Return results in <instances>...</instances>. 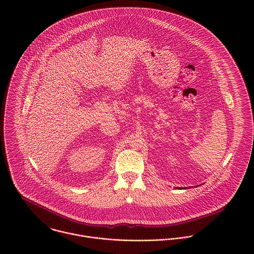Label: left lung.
Masks as SVG:
<instances>
[{
    "instance_id": "1",
    "label": "left lung",
    "mask_w": 254,
    "mask_h": 254,
    "mask_svg": "<svg viewBox=\"0 0 254 254\" xmlns=\"http://www.w3.org/2000/svg\"><path fill=\"white\" fill-rule=\"evenodd\" d=\"M177 189H187V188H177Z\"/></svg>"
}]
</instances>
